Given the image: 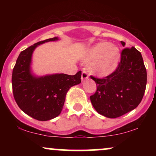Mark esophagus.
I'll return each mask as SVG.
<instances>
[{
  "label": "esophagus",
  "instance_id": "obj_1",
  "mask_svg": "<svg viewBox=\"0 0 156 156\" xmlns=\"http://www.w3.org/2000/svg\"><path fill=\"white\" fill-rule=\"evenodd\" d=\"M88 78H89L88 74H87V72L83 71V72L82 73V75H81V79H82V80H87V79H88Z\"/></svg>",
  "mask_w": 156,
  "mask_h": 156
}]
</instances>
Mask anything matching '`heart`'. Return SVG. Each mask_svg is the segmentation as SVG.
Instances as JSON below:
<instances>
[{
    "instance_id": "heart-1",
    "label": "heart",
    "mask_w": 156,
    "mask_h": 156,
    "mask_svg": "<svg viewBox=\"0 0 156 156\" xmlns=\"http://www.w3.org/2000/svg\"><path fill=\"white\" fill-rule=\"evenodd\" d=\"M119 58L120 53L117 46L108 42H101L87 51L83 62L89 64V69L92 74L105 77L117 69Z\"/></svg>"
}]
</instances>
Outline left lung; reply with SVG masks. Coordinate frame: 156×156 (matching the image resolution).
Listing matches in <instances>:
<instances>
[{"instance_id":"8db88e82","label":"left lung","mask_w":156,"mask_h":156,"mask_svg":"<svg viewBox=\"0 0 156 156\" xmlns=\"http://www.w3.org/2000/svg\"><path fill=\"white\" fill-rule=\"evenodd\" d=\"M124 47L125 43L121 42ZM97 91L90 96L94 109L108 118H117L133 110L142 100L147 85V70L141 53L134 47L125 48L114 72L103 78L91 76Z\"/></svg>"}]
</instances>
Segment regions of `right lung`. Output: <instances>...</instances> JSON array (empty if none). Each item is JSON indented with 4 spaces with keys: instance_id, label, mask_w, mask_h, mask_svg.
Here are the masks:
<instances>
[{
    "instance_id": "add662e5",
    "label": "right lung",
    "mask_w": 156,
    "mask_h": 156,
    "mask_svg": "<svg viewBox=\"0 0 156 156\" xmlns=\"http://www.w3.org/2000/svg\"><path fill=\"white\" fill-rule=\"evenodd\" d=\"M57 40L58 37L45 39L21 52L12 72V89L16 103L23 112L39 121L58 117L68 90L81 82V71L74 76L57 73L37 76L32 73L31 58L35 48Z\"/></svg>"
}]
</instances>
